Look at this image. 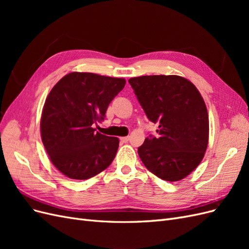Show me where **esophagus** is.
Wrapping results in <instances>:
<instances>
[{
    "mask_svg": "<svg viewBox=\"0 0 249 249\" xmlns=\"http://www.w3.org/2000/svg\"><path fill=\"white\" fill-rule=\"evenodd\" d=\"M120 140H122L124 143H126L127 141L130 140V137H129V136H126V137H122V138H120Z\"/></svg>",
    "mask_w": 249,
    "mask_h": 249,
    "instance_id": "obj_1",
    "label": "esophagus"
}]
</instances>
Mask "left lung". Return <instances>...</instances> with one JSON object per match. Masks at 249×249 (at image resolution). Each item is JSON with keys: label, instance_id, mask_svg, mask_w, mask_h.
<instances>
[{"label": "left lung", "instance_id": "8db88e82", "mask_svg": "<svg viewBox=\"0 0 249 249\" xmlns=\"http://www.w3.org/2000/svg\"><path fill=\"white\" fill-rule=\"evenodd\" d=\"M147 118L159 124L138 147L144 166L167 182L183 179L196 168L207 150L209 116L205 101L190 81L179 76L131 78Z\"/></svg>", "mask_w": 249, "mask_h": 249}]
</instances>
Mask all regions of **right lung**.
I'll return each instance as SVG.
<instances>
[{"instance_id":"1","label":"right lung","mask_w":249,"mask_h":249,"mask_svg":"<svg viewBox=\"0 0 249 249\" xmlns=\"http://www.w3.org/2000/svg\"><path fill=\"white\" fill-rule=\"evenodd\" d=\"M123 78L71 72L53 87L42 109L41 140L54 166L67 178L87 179L114 160L119 140L95 132Z\"/></svg>"}]
</instances>
